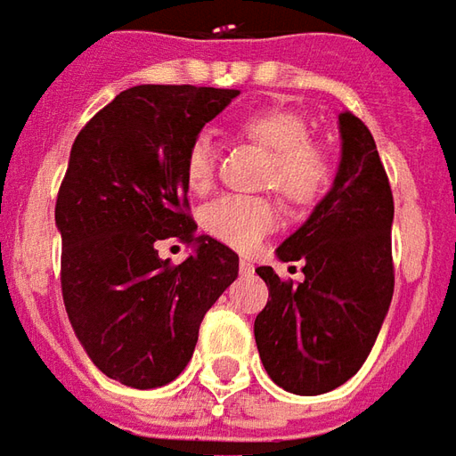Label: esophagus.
I'll use <instances>...</instances> for the list:
<instances>
[{"mask_svg": "<svg viewBox=\"0 0 456 456\" xmlns=\"http://www.w3.org/2000/svg\"><path fill=\"white\" fill-rule=\"evenodd\" d=\"M238 267H240V273L243 274H250L255 270V265L248 260V257H240V263H238Z\"/></svg>", "mask_w": 456, "mask_h": 456, "instance_id": "1", "label": "esophagus"}]
</instances>
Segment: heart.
I'll list each match as a JSON object with an SVG mask.
<instances>
[{
	"label": "heart",
	"mask_w": 456,
	"mask_h": 456,
	"mask_svg": "<svg viewBox=\"0 0 456 456\" xmlns=\"http://www.w3.org/2000/svg\"><path fill=\"white\" fill-rule=\"evenodd\" d=\"M248 140L270 151L267 182L297 206L316 203L334 182V159L326 147L312 142V127L292 110L270 108L238 119ZM218 147L211 132H199L183 154V179L189 189L203 193L213 182ZM201 225L216 240L235 250H253L277 225L270 199L223 193L203 206Z\"/></svg>",
	"instance_id": "obj_1"
}]
</instances>
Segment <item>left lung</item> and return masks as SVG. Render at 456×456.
Here are the masks:
<instances>
[{"label":"left lung","instance_id":"8db88e82","mask_svg":"<svg viewBox=\"0 0 456 456\" xmlns=\"http://www.w3.org/2000/svg\"><path fill=\"white\" fill-rule=\"evenodd\" d=\"M341 164L331 191L277 248L282 263L302 260L305 280H280L257 267L270 299L255 319V344L267 376L297 395H322L356 376L376 344L393 299V193L368 127L338 115Z\"/></svg>","mask_w":456,"mask_h":456}]
</instances>
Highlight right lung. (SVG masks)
I'll list each match as a JSON object with an SVG mask.
<instances>
[{"label":"right lung","instance_id":"obj_1","mask_svg":"<svg viewBox=\"0 0 456 456\" xmlns=\"http://www.w3.org/2000/svg\"><path fill=\"white\" fill-rule=\"evenodd\" d=\"M240 90L134 86L78 132L58 189L61 289L90 361L130 388L182 373L213 302L238 277V255L196 235L183 154ZM176 237L194 253L161 261Z\"/></svg>","mask_w":456,"mask_h":456}]
</instances>
